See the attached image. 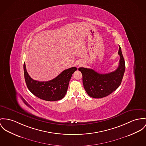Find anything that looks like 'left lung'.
I'll list each match as a JSON object with an SVG mask.
<instances>
[{
  "label": "left lung",
  "mask_w": 146,
  "mask_h": 146,
  "mask_svg": "<svg viewBox=\"0 0 146 146\" xmlns=\"http://www.w3.org/2000/svg\"><path fill=\"white\" fill-rule=\"evenodd\" d=\"M120 56L119 66L112 72L100 74L92 69L79 68L83 76L84 90L90 97L94 98L105 97L117 90L121 84L125 71V62L121 48L119 45Z\"/></svg>",
  "instance_id": "left-lung-1"
}]
</instances>
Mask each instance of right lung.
I'll return each mask as SVG.
<instances>
[{"mask_svg": "<svg viewBox=\"0 0 146 146\" xmlns=\"http://www.w3.org/2000/svg\"><path fill=\"white\" fill-rule=\"evenodd\" d=\"M24 74L27 86L34 96L47 101H59L65 96L73 73L77 70L76 67L66 69L53 79L47 82L34 80L28 74L25 62Z\"/></svg>", "mask_w": 146, "mask_h": 146, "instance_id": "obj_1", "label": "right lung"}]
</instances>
